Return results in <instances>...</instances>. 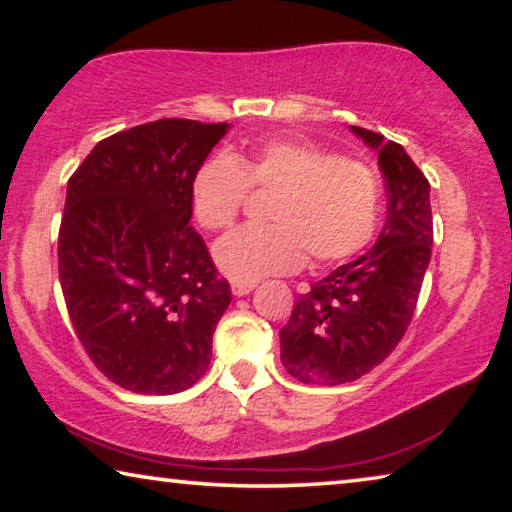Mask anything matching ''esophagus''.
Returning a JSON list of instances; mask_svg holds the SVG:
<instances>
[{
  "mask_svg": "<svg viewBox=\"0 0 512 512\" xmlns=\"http://www.w3.org/2000/svg\"><path fill=\"white\" fill-rule=\"evenodd\" d=\"M254 288L256 283H238V281L231 283V292L236 294V297H245V294H249Z\"/></svg>",
  "mask_w": 512,
  "mask_h": 512,
  "instance_id": "esophagus-1",
  "label": "esophagus"
}]
</instances>
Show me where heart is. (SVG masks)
Returning <instances> with one entry per match:
<instances>
[{
    "mask_svg": "<svg viewBox=\"0 0 512 512\" xmlns=\"http://www.w3.org/2000/svg\"><path fill=\"white\" fill-rule=\"evenodd\" d=\"M249 188L274 195L270 227H242L215 245L220 272L238 283L344 263L369 245L380 220V182L362 161L299 139H270L211 157L191 182L193 218L206 231L233 224Z\"/></svg>",
    "mask_w": 512,
    "mask_h": 512,
    "instance_id": "obj_1",
    "label": "heart"
}]
</instances>
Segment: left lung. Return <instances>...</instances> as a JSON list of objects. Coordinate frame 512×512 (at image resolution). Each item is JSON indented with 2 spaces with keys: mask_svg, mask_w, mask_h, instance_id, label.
<instances>
[{
  "mask_svg": "<svg viewBox=\"0 0 512 512\" xmlns=\"http://www.w3.org/2000/svg\"><path fill=\"white\" fill-rule=\"evenodd\" d=\"M351 130L378 150L387 222L364 256L312 283L281 328L285 369L324 387L362 378L398 346L414 317L434 242L429 182L414 159L378 132Z\"/></svg>",
  "mask_w": 512,
  "mask_h": 512,
  "instance_id": "1",
  "label": "left lung"
}]
</instances>
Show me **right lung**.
Here are the masks:
<instances>
[{
    "label": "right lung",
    "mask_w": 512,
    "mask_h": 512,
    "mask_svg": "<svg viewBox=\"0 0 512 512\" xmlns=\"http://www.w3.org/2000/svg\"><path fill=\"white\" fill-rule=\"evenodd\" d=\"M227 123L161 119L98 141L67 184L58 274L80 344L107 380L168 396L202 378L231 303L191 182Z\"/></svg>",
    "instance_id": "right-lung-1"
}]
</instances>
